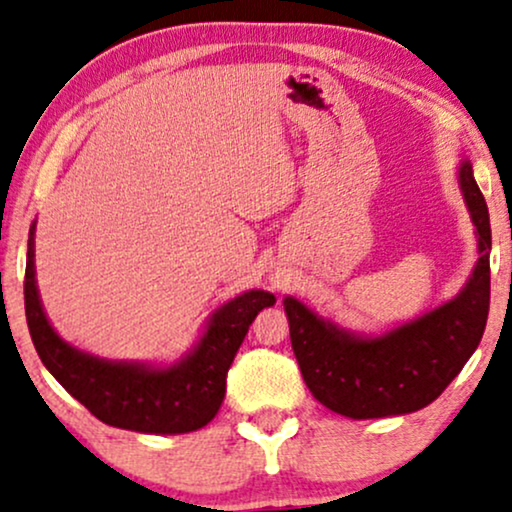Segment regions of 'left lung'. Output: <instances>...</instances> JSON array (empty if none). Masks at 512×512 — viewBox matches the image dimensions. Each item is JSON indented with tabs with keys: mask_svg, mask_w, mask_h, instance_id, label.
I'll list each match as a JSON object with an SVG mask.
<instances>
[{
	"mask_svg": "<svg viewBox=\"0 0 512 512\" xmlns=\"http://www.w3.org/2000/svg\"><path fill=\"white\" fill-rule=\"evenodd\" d=\"M458 186L475 224L477 262L454 300L380 335L347 331L288 295L290 342L309 392L340 416H404L435 401L480 345L489 316L491 226L470 160Z\"/></svg>",
	"mask_w": 512,
	"mask_h": 512,
	"instance_id": "obj_1",
	"label": "left lung"
}]
</instances>
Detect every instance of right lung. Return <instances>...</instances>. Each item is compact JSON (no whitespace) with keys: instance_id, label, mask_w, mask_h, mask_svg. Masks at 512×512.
Returning <instances> with one entry per match:
<instances>
[{"instance_id":"add662e5","label":"right lung","mask_w":512,"mask_h":512,"mask_svg":"<svg viewBox=\"0 0 512 512\" xmlns=\"http://www.w3.org/2000/svg\"><path fill=\"white\" fill-rule=\"evenodd\" d=\"M35 222L25 260V319L47 371L96 418L113 428L146 435H184L217 416L226 392V373L250 323L276 297L267 290L224 302L205 321L196 345L167 366L108 361L82 352L54 331L44 314L35 281Z\"/></svg>"}]
</instances>
